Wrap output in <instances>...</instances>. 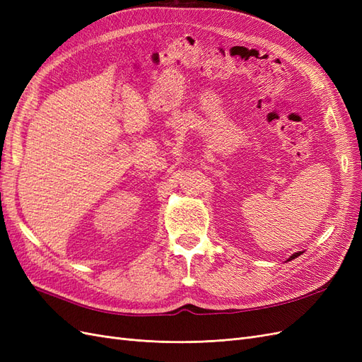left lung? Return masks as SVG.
<instances>
[{
	"label": "left lung",
	"mask_w": 362,
	"mask_h": 362,
	"mask_svg": "<svg viewBox=\"0 0 362 362\" xmlns=\"http://www.w3.org/2000/svg\"><path fill=\"white\" fill-rule=\"evenodd\" d=\"M300 254H302V252H296L294 255H291V257H290V259H288V261H291V259H294V258H298Z\"/></svg>",
	"instance_id": "obj_1"
}]
</instances>
